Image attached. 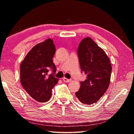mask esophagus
<instances>
[{
    "label": "esophagus",
    "mask_w": 134,
    "mask_h": 134,
    "mask_svg": "<svg viewBox=\"0 0 134 134\" xmlns=\"http://www.w3.org/2000/svg\"><path fill=\"white\" fill-rule=\"evenodd\" d=\"M63 81H64V82H66V83H69V82H70V81L71 80V79H67V78H65V77L63 78Z\"/></svg>",
    "instance_id": "obj_1"
}]
</instances>
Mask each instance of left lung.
I'll return each instance as SVG.
<instances>
[{"label":"left lung","instance_id":"obj_1","mask_svg":"<svg viewBox=\"0 0 134 134\" xmlns=\"http://www.w3.org/2000/svg\"><path fill=\"white\" fill-rule=\"evenodd\" d=\"M81 72L87 75L80 81L76 96L80 102L89 105L96 103L109 86L112 66L109 58L92 38L81 41L77 49Z\"/></svg>","mask_w":134,"mask_h":134}]
</instances>
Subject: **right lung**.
Instances as JSON below:
<instances>
[{
    "label": "right lung",
    "mask_w": 134,
    "mask_h": 134,
    "mask_svg": "<svg viewBox=\"0 0 134 134\" xmlns=\"http://www.w3.org/2000/svg\"><path fill=\"white\" fill-rule=\"evenodd\" d=\"M55 48L48 39L35 45L27 54L20 66L21 85L31 97L39 102H47L52 96V89L58 81L54 77L55 65L53 58ZM49 69L52 73L48 75Z\"/></svg>",
    "instance_id": "right-lung-1"
}]
</instances>
